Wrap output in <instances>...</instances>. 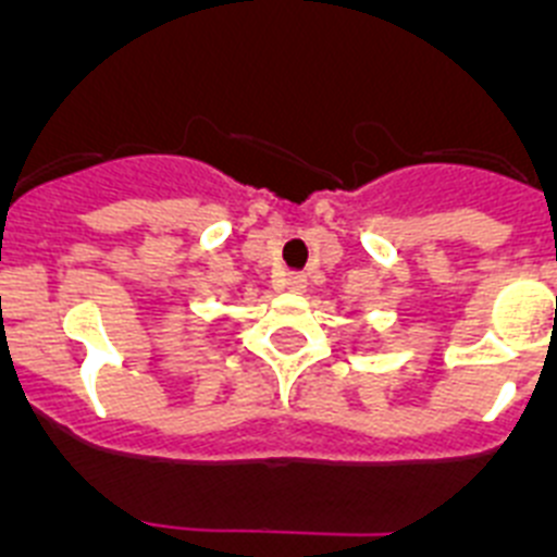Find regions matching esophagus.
<instances>
[{"mask_svg":"<svg viewBox=\"0 0 557 557\" xmlns=\"http://www.w3.org/2000/svg\"><path fill=\"white\" fill-rule=\"evenodd\" d=\"M284 289H289V293H304V287H307V275L298 273V270H289L287 275H284Z\"/></svg>","mask_w":557,"mask_h":557,"instance_id":"1","label":"esophagus"}]
</instances>
